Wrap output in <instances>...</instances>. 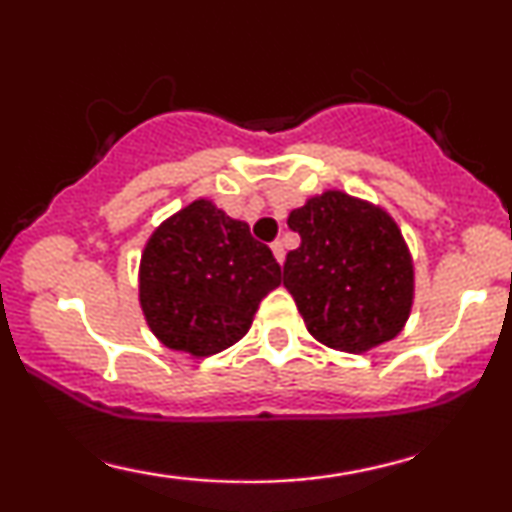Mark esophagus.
Wrapping results in <instances>:
<instances>
[{
  "label": "esophagus",
  "mask_w": 512,
  "mask_h": 512,
  "mask_svg": "<svg viewBox=\"0 0 512 512\" xmlns=\"http://www.w3.org/2000/svg\"><path fill=\"white\" fill-rule=\"evenodd\" d=\"M272 252H274L276 262H279V264H284V257H286V252H284V243H281V240H274V243H272Z\"/></svg>",
  "instance_id": "34e87169"
}]
</instances>
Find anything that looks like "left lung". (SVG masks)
I'll return each mask as SVG.
<instances>
[{
	"instance_id": "1",
	"label": "left lung",
	"mask_w": 512,
	"mask_h": 512,
	"mask_svg": "<svg viewBox=\"0 0 512 512\" xmlns=\"http://www.w3.org/2000/svg\"><path fill=\"white\" fill-rule=\"evenodd\" d=\"M289 228L301 245L286 255L284 286L317 342L366 354L404 330L414 260L383 207L325 190L291 211Z\"/></svg>"
}]
</instances>
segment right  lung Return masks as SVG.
Masks as SVG:
<instances>
[{
  "instance_id": "obj_1",
  "label": "right lung",
  "mask_w": 512,
  "mask_h": 512,
  "mask_svg": "<svg viewBox=\"0 0 512 512\" xmlns=\"http://www.w3.org/2000/svg\"><path fill=\"white\" fill-rule=\"evenodd\" d=\"M281 284L272 250L211 199L168 216L146 240L139 305L163 346L207 358L250 330L257 308Z\"/></svg>"
}]
</instances>
